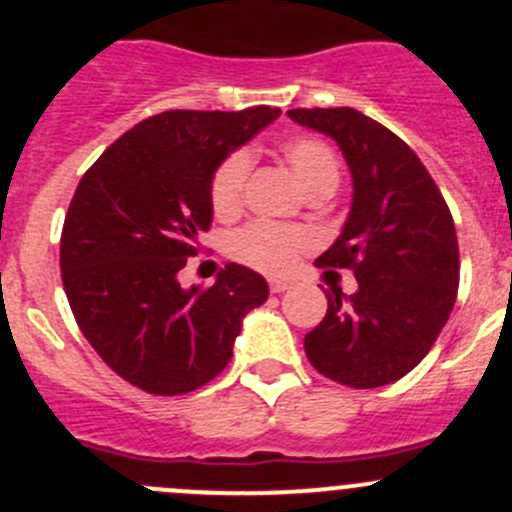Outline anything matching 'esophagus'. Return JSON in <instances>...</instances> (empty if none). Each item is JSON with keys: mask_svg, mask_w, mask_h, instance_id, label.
<instances>
[{"mask_svg": "<svg viewBox=\"0 0 512 512\" xmlns=\"http://www.w3.org/2000/svg\"><path fill=\"white\" fill-rule=\"evenodd\" d=\"M268 288H271V293H283V291H288V288H291V283H288V281H276V278H273V281L268 283Z\"/></svg>", "mask_w": 512, "mask_h": 512, "instance_id": "esophagus-1", "label": "esophagus"}]
</instances>
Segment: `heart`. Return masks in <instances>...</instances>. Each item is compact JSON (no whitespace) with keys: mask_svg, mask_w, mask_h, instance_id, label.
Masks as SVG:
<instances>
[{"mask_svg":"<svg viewBox=\"0 0 512 512\" xmlns=\"http://www.w3.org/2000/svg\"><path fill=\"white\" fill-rule=\"evenodd\" d=\"M278 151L303 189L316 199V196H331L341 181V161L328 141L311 134H291L278 141ZM251 171V154L246 149H236L226 154L216 164L209 181V204L219 219H231L244 206L246 181ZM313 249V236L301 226L268 224V221H254L226 241V251L234 261L256 271L281 276L296 266L298 256Z\"/></svg>","mask_w":512,"mask_h":512,"instance_id":"heart-1","label":"heart"}]
</instances>
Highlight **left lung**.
<instances>
[{"label":"left lung","instance_id":"left-lung-1","mask_svg":"<svg viewBox=\"0 0 512 512\" xmlns=\"http://www.w3.org/2000/svg\"><path fill=\"white\" fill-rule=\"evenodd\" d=\"M288 116L331 136L353 176L343 234L316 266L351 268L358 291L326 293V316L303 348L311 366L341 386H388L426 358L453 311L460 281L453 216L416 151L371 116L351 106Z\"/></svg>","mask_w":512,"mask_h":512}]
</instances>
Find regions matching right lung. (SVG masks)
Instances as JSON below:
<instances>
[{
    "mask_svg": "<svg viewBox=\"0 0 512 512\" xmlns=\"http://www.w3.org/2000/svg\"><path fill=\"white\" fill-rule=\"evenodd\" d=\"M278 109H171L121 134L79 181L62 229L64 293L101 361L151 396H184L234 356L241 321L268 298L263 276L226 263L214 286L179 271L211 229L216 164Z\"/></svg>",
    "mask_w": 512,
    "mask_h": 512,
    "instance_id": "1",
    "label": "right lung"
}]
</instances>
